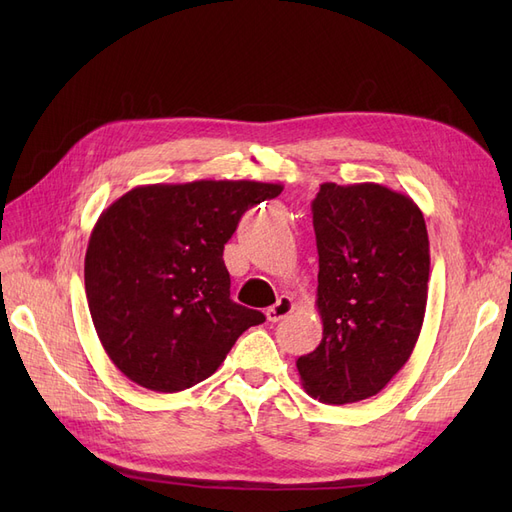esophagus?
Returning <instances> with one entry per match:
<instances>
[{
	"label": "esophagus",
	"mask_w": 512,
	"mask_h": 512,
	"mask_svg": "<svg viewBox=\"0 0 512 512\" xmlns=\"http://www.w3.org/2000/svg\"><path fill=\"white\" fill-rule=\"evenodd\" d=\"M292 309H294L292 299H290V297H280V299H277L275 305H271V307L267 309L265 316H267L269 322H280L282 318H286V316L292 312Z\"/></svg>",
	"instance_id": "34e87169"
}]
</instances>
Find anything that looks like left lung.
Instances as JSON below:
<instances>
[{
    "mask_svg": "<svg viewBox=\"0 0 512 512\" xmlns=\"http://www.w3.org/2000/svg\"><path fill=\"white\" fill-rule=\"evenodd\" d=\"M312 213L322 339L297 369L322 404H354L391 382L421 335L427 226L410 196L380 183H322Z\"/></svg>",
    "mask_w": 512,
    "mask_h": 512,
    "instance_id": "left-lung-1",
    "label": "left lung"
}]
</instances>
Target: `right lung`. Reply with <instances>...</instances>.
<instances>
[{
    "instance_id": "add662e5",
    "label": "right lung",
    "mask_w": 512,
    "mask_h": 512,
    "mask_svg": "<svg viewBox=\"0 0 512 512\" xmlns=\"http://www.w3.org/2000/svg\"><path fill=\"white\" fill-rule=\"evenodd\" d=\"M280 183L138 185L104 209L85 254L91 320L123 376L177 393L218 369L265 316L230 299L224 245L241 215Z\"/></svg>"
}]
</instances>
